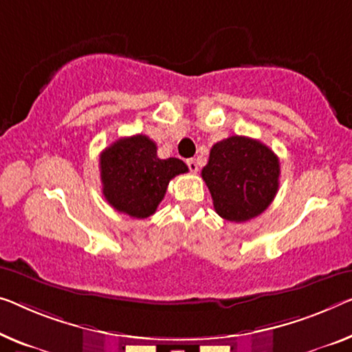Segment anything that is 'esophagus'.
<instances>
[{"mask_svg":"<svg viewBox=\"0 0 352 352\" xmlns=\"http://www.w3.org/2000/svg\"><path fill=\"white\" fill-rule=\"evenodd\" d=\"M186 164H188V167H190V170L192 172V174H196V172L199 170V166H197V161L196 160H188L186 161Z\"/></svg>","mask_w":352,"mask_h":352,"instance_id":"obj_1","label":"esophagus"}]
</instances>
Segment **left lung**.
Wrapping results in <instances>:
<instances>
[{
    "label": "left lung",
    "mask_w": 352,
    "mask_h": 352,
    "mask_svg": "<svg viewBox=\"0 0 352 352\" xmlns=\"http://www.w3.org/2000/svg\"><path fill=\"white\" fill-rule=\"evenodd\" d=\"M202 178L219 217L243 223L259 217L275 199L280 161L259 140L230 135L212 146Z\"/></svg>",
    "instance_id": "1"
}]
</instances>
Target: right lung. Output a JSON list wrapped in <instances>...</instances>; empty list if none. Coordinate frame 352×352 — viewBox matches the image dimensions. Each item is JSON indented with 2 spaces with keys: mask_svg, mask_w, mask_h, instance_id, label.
Instances as JSON below:
<instances>
[{
  "mask_svg": "<svg viewBox=\"0 0 352 352\" xmlns=\"http://www.w3.org/2000/svg\"><path fill=\"white\" fill-rule=\"evenodd\" d=\"M156 144L144 134L122 138L99 156L102 194L117 212L148 218L156 212L172 178L186 174L178 158L161 160Z\"/></svg>",
  "mask_w": 352,
  "mask_h": 352,
  "instance_id": "1",
  "label": "right lung"
}]
</instances>
